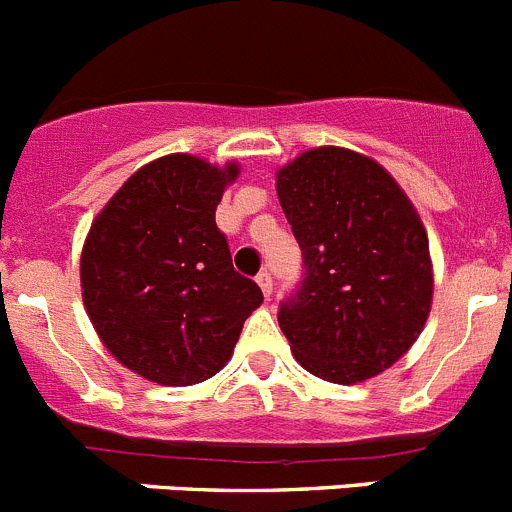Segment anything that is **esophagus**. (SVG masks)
I'll use <instances>...</instances> for the list:
<instances>
[{"label":"esophagus","instance_id":"34e87169","mask_svg":"<svg viewBox=\"0 0 512 512\" xmlns=\"http://www.w3.org/2000/svg\"><path fill=\"white\" fill-rule=\"evenodd\" d=\"M256 284L261 286V291H264V296H266V299H269L271 291H274V279H271L269 271H261V274L256 276Z\"/></svg>","mask_w":512,"mask_h":512}]
</instances>
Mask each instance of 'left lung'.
Wrapping results in <instances>:
<instances>
[{
  "label": "left lung",
  "mask_w": 512,
  "mask_h": 512,
  "mask_svg": "<svg viewBox=\"0 0 512 512\" xmlns=\"http://www.w3.org/2000/svg\"><path fill=\"white\" fill-rule=\"evenodd\" d=\"M304 256L279 326L314 377L357 384L392 367L432 304L430 243L397 180L362 153L314 148L276 173Z\"/></svg>",
  "instance_id": "8db88e82"
}]
</instances>
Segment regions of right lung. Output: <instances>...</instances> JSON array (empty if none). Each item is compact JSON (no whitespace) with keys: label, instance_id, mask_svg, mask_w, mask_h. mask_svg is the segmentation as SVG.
<instances>
[{"label":"right lung","instance_id":"add662e5","mask_svg":"<svg viewBox=\"0 0 512 512\" xmlns=\"http://www.w3.org/2000/svg\"><path fill=\"white\" fill-rule=\"evenodd\" d=\"M236 175V163L165 155L130 175L87 233V316L110 354L150 382L188 387L221 372L264 301L259 284L233 269L216 226Z\"/></svg>","mask_w":512,"mask_h":512}]
</instances>
